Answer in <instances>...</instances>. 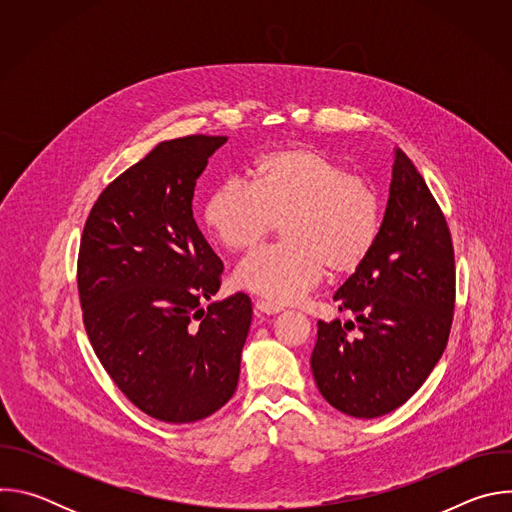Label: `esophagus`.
Instances as JSON below:
<instances>
[{
    "mask_svg": "<svg viewBox=\"0 0 512 512\" xmlns=\"http://www.w3.org/2000/svg\"><path fill=\"white\" fill-rule=\"evenodd\" d=\"M255 310L269 316V314H279L283 308L277 306V304H273V302H267V300H257V302H255Z\"/></svg>",
    "mask_w": 512,
    "mask_h": 512,
    "instance_id": "34e87169",
    "label": "esophagus"
}]
</instances>
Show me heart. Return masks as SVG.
<instances>
[{
    "label": "heart",
    "mask_w": 512,
    "mask_h": 512,
    "mask_svg": "<svg viewBox=\"0 0 512 512\" xmlns=\"http://www.w3.org/2000/svg\"><path fill=\"white\" fill-rule=\"evenodd\" d=\"M202 221L216 243L245 253L281 225L283 241L255 251L237 283L275 302L302 300L324 277L352 275L369 261L383 227L377 186L338 158L291 145L263 154L251 186L225 180L206 198Z\"/></svg>",
    "instance_id": "obj_1"
}]
</instances>
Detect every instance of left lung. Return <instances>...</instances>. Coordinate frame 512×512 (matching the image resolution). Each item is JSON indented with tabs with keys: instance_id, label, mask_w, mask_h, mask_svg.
<instances>
[{
	"instance_id": "obj_1",
	"label": "left lung",
	"mask_w": 512,
	"mask_h": 512,
	"mask_svg": "<svg viewBox=\"0 0 512 512\" xmlns=\"http://www.w3.org/2000/svg\"><path fill=\"white\" fill-rule=\"evenodd\" d=\"M334 302L356 322H318L310 364L322 397L362 419L395 411L442 358L456 306L448 221L401 150L375 251L340 285ZM350 329L361 334L352 339Z\"/></svg>"
}]
</instances>
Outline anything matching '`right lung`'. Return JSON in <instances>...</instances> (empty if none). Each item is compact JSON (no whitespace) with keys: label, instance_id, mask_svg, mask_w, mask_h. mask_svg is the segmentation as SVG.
I'll list each match as a JSON object with an SVG mask.
<instances>
[{"label":"right lung","instance_id":"right-lung-1","mask_svg":"<svg viewBox=\"0 0 512 512\" xmlns=\"http://www.w3.org/2000/svg\"><path fill=\"white\" fill-rule=\"evenodd\" d=\"M225 135H186L117 176L93 204L77 283L83 322L103 369L143 413L192 423L235 393L251 326L243 291L208 302L223 261L202 237L192 198Z\"/></svg>","mask_w":512,"mask_h":512}]
</instances>
